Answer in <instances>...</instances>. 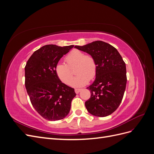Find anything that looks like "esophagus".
<instances>
[{
    "label": "esophagus",
    "instance_id": "1",
    "mask_svg": "<svg viewBox=\"0 0 154 154\" xmlns=\"http://www.w3.org/2000/svg\"><path fill=\"white\" fill-rule=\"evenodd\" d=\"M74 91H75L76 94H78V93L81 91V89L80 88H75V89H74Z\"/></svg>",
    "mask_w": 154,
    "mask_h": 154
}]
</instances>
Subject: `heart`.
Returning a JSON list of instances; mask_svg holds the SVG:
<instances>
[{
	"instance_id": "b5f03b06",
	"label": "heart",
	"mask_w": 154,
	"mask_h": 154,
	"mask_svg": "<svg viewBox=\"0 0 154 154\" xmlns=\"http://www.w3.org/2000/svg\"><path fill=\"white\" fill-rule=\"evenodd\" d=\"M66 63L58 62L55 67V72L62 82L66 85L71 83L73 77L72 69H75L78 75L71 82L73 87H80L85 85L90 79L94 78L97 71V64L94 58L91 54H85L83 51L74 49L66 57Z\"/></svg>"
}]
</instances>
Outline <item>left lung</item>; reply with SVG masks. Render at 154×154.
<instances>
[{"label":"left lung","instance_id":"left-lung-1","mask_svg":"<svg viewBox=\"0 0 154 154\" xmlns=\"http://www.w3.org/2000/svg\"><path fill=\"white\" fill-rule=\"evenodd\" d=\"M74 48L94 58L97 64L96 79L87 88L91 97L85 105L88 112L97 117L109 116L118 108L127 85V70L118 50L103 41H95Z\"/></svg>","mask_w":154,"mask_h":154}]
</instances>
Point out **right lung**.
<instances>
[{
  "label": "right lung",
  "mask_w": 154,
  "mask_h": 154,
  "mask_svg": "<svg viewBox=\"0 0 154 154\" xmlns=\"http://www.w3.org/2000/svg\"><path fill=\"white\" fill-rule=\"evenodd\" d=\"M73 47L44 45L35 51L26 65L25 86L31 103L49 121L66 118L76 95L74 88L62 83L55 72L56 65Z\"/></svg>",
  "instance_id": "obj_1"
}]
</instances>
